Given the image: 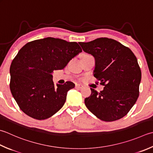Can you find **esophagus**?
<instances>
[{
  "mask_svg": "<svg viewBox=\"0 0 153 153\" xmlns=\"http://www.w3.org/2000/svg\"><path fill=\"white\" fill-rule=\"evenodd\" d=\"M83 88V86L81 84H76V88L77 89H82Z\"/></svg>",
  "mask_w": 153,
  "mask_h": 153,
  "instance_id": "esophagus-1",
  "label": "esophagus"
}]
</instances>
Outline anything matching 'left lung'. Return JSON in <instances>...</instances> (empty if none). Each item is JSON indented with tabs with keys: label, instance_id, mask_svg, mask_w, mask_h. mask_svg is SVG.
I'll use <instances>...</instances> for the list:
<instances>
[{
	"label": "left lung",
	"instance_id": "1",
	"mask_svg": "<svg viewBox=\"0 0 153 153\" xmlns=\"http://www.w3.org/2000/svg\"><path fill=\"white\" fill-rule=\"evenodd\" d=\"M79 44L95 58L94 76L105 86L100 93L91 88V95L85 99L87 108L104 121L123 117L139 95L141 71L136 56L128 48L111 38Z\"/></svg>",
	"mask_w": 153,
	"mask_h": 153
}]
</instances>
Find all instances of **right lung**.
Wrapping results in <instances>:
<instances>
[{
	"mask_svg": "<svg viewBox=\"0 0 153 153\" xmlns=\"http://www.w3.org/2000/svg\"><path fill=\"white\" fill-rule=\"evenodd\" d=\"M82 52L77 42L51 37L30 42L19 50L10 65V89L25 114L43 120L62 108L75 84L66 82L56 86L52 74Z\"/></svg>",
	"mask_w": 153,
	"mask_h": 153,
	"instance_id": "add662e5",
	"label": "right lung"
}]
</instances>
